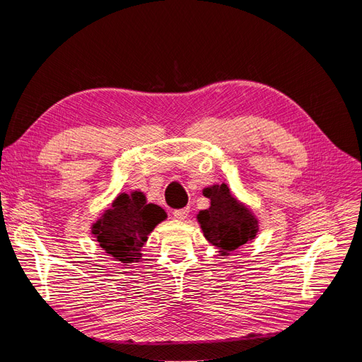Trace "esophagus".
<instances>
[{
    "label": "esophagus",
    "mask_w": 362,
    "mask_h": 362,
    "mask_svg": "<svg viewBox=\"0 0 362 362\" xmlns=\"http://www.w3.org/2000/svg\"><path fill=\"white\" fill-rule=\"evenodd\" d=\"M189 213H190V208L187 206V208H181V210H175L172 216L177 218V221H184V218L189 216Z\"/></svg>",
    "instance_id": "esophagus-1"
}]
</instances>
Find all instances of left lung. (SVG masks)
Here are the masks:
<instances>
[{"label":"left lung","instance_id":"8db88e82","mask_svg":"<svg viewBox=\"0 0 362 362\" xmlns=\"http://www.w3.org/2000/svg\"><path fill=\"white\" fill-rule=\"evenodd\" d=\"M211 201L210 208L196 216L205 238L214 245L222 257L252 242L258 233V218L247 205L240 202L225 182L202 190Z\"/></svg>","mask_w":362,"mask_h":362}]
</instances>
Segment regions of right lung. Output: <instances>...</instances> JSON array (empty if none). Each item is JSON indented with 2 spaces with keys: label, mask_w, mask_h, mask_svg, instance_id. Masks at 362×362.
Listing matches in <instances>:
<instances>
[{
  "label": "right lung",
  "mask_w": 362,
  "mask_h": 362,
  "mask_svg": "<svg viewBox=\"0 0 362 362\" xmlns=\"http://www.w3.org/2000/svg\"><path fill=\"white\" fill-rule=\"evenodd\" d=\"M166 217L161 206L148 204L144 192L120 193L92 225V234L105 254L128 266L140 259L148 235Z\"/></svg>",
  "instance_id": "1"
}]
</instances>
